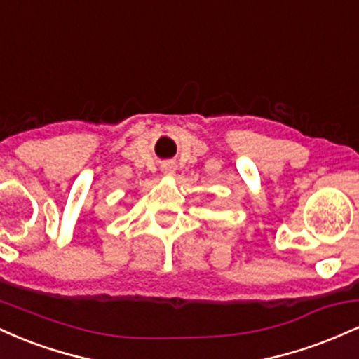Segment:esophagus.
<instances>
[{"instance_id": "1", "label": "esophagus", "mask_w": 359, "mask_h": 359, "mask_svg": "<svg viewBox=\"0 0 359 359\" xmlns=\"http://www.w3.org/2000/svg\"><path fill=\"white\" fill-rule=\"evenodd\" d=\"M163 172H165V174H172V172H174V165H170V163H168V165H163Z\"/></svg>"}]
</instances>
